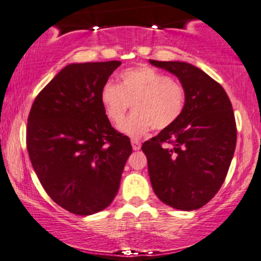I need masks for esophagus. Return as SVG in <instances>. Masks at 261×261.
<instances>
[{
    "instance_id": "1",
    "label": "esophagus",
    "mask_w": 261,
    "mask_h": 261,
    "mask_svg": "<svg viewBox=\"0 0 261 261\" xmlns=\"http://www.w3.org/2000/svg\"><path fill=\"white\" fill-rule=\"evenodd\" d=\"M130 143H132V146H133V150H139V149H140V142L138 139H132Z\"/></svg>"
}]
</instances>
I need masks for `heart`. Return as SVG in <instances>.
<instances>
[{"mask_svg": "<svg viewBox=\"0 0 261 261\" xmlns=\"http://www.w3.org/2000/svg\"><path fill=\"white\" fill-rule=\"evenodd\" d=\"M99 101L113 124L122 123L132 103L134 112L119 129L139 138L153 128L166 129L180 118L186 106V90L180 81L154 67L137 66L122 71L118 85L105 84Z\"/></svg>", "mask_w": 261, "mask_h": 261, "instance_id": "b5f03b06", "label": "heart"}]
</instances>
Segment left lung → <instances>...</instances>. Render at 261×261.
<instances>
[{"label":"left lung","mask_w":261,"mask_h":261,"mask_svg":"<svg viewBox=\"0 0 261 261\" xmlns=\"http://www.w3.org/2000/svg\"><path fill=\"white\" fill-rule=\"evenodd\" d=\"M177 76L186 90L184 113L142 145L155 195L176 210L194 211L221 189L237 143L230 99L217 81L182 61L149 60Z\"/></svg>","instance_id":"1"}]
</instances>
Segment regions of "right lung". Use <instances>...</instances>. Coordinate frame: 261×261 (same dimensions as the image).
Segmentation results:
<instances>
[{
  "label": "right lung",
  "mask_w": 261,
  "mask_h": 261,
  "mask_svg": "<svg viewBox=\"0 0 261 261\" xmlns=\"http://www.w3.org/2000/svg\"><path fill=\"white\" fill-rule=\"evenodd\" d=\"M121 61L70 64L38 93L27 124V149L55 203L79 216L105 210L116 197L130 140L111 125L99 101Z\"/></svg>",
  "instance_id": "obj_1"
}]
</instances>
